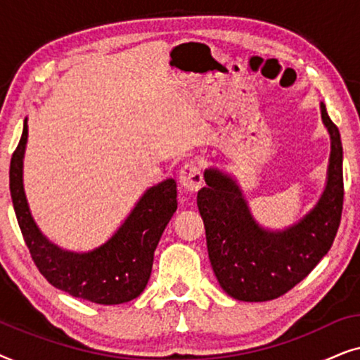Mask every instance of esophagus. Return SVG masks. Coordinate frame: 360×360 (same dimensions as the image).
I'll return each instance as SVG.
<instances>
[{
	"instance_id": "obj_1",
	"label": "esophagus",
	"mask_w": 360,
	"mask_h": 360,
	"mask_svg": "<svg viewBox=\"0 0 360 360\" xmlns=\"http://www.w3.org/2000/svg\"><path fill=\"white\" fill-rule=\"evenodd\" d=\"M179 185L184 191H198L203 185V174L196 164H186L181 167L179 174Z\"/></svg>"
}]
</instances>
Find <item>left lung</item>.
<instances>
[{
	"mask_svg": "<svg viewBox=\"0 0 360 360\" xmlns=\"http://www.w3.org/2000/svg\"><path fill=\"white\" fill-rule=\"evenodd\" d=\"M331 137L328 181L321 198L298 223L270 231L252 218L238 184L218 169L205 172L196 203L206 229L211 267L221 288L240 302H269L302 282L331 249L342 214V144L321 103Z\"/></svg>",
	"mask_w": 360,
	"mask_h": 360,
	"instance_id": "8db88e82",
	"label": "left lung"
}]
</instances>
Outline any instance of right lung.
Returning <instances> with one entry per match:
<instances>
[{
	"label": "right lung",
	"instance_id": "1",
	"mask_svg": "<svg viewBox=\"0 0 360 360\" xmlns=\"http://www.w3.org/2000/svg\"><path fill=\"white\" fill-rule=\"evenodd\" d=\"M27 120L11 157L9 191L22 238L34 264L47 282L72 297L98 304L131 302L144 292L150 278L154 250L176 211V181L167 179L150 186L120 229L90 252H72L52 244L37 228L22 185V159Z\"/></svg>",
	"mask_w": 360,
	"mask_h": 360
}]
</instances>
